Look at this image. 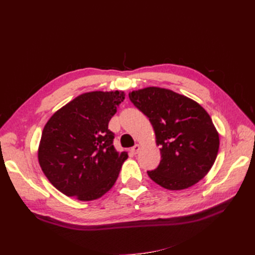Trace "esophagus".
<instances>
[{"label":"esophagus","instance_id":"34e87169","mask_svg":"<svg viewBox=\"0 0 255 255\" xmlns=\"http://www.w3.org/2000/svg\"><path fill=\"white\" fill-rule=\"evenodd\" d=\"M139 150H140V145L139 144H134L133 147L131 148V152L134 153V154H137L139 152Z\"/></svg>","mask_w":255,"mask_h":255}]
</instances>
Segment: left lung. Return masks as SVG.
Wrapping results in <instances>:
<instances>
[{
    "mask_svg": "<svg viewBox=\"0 0 255 255\" xmlns=\"http://www.w3.org/2000/svg\"><path fill=\"white\" fill-rule=\"evenodd\" d=\"M129 100L152 125L161 161L149 177L170 191L191 187L206 176L219 150V133L197 102L171 90L150 86Z\"/></svg>",
    "mask_w": 255,
    "mask_h": 255,
    "instance_id": "1",
    "label": "left lung"
}]
</instances>
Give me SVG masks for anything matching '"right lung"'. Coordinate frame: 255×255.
I'll return each instance as SVG.
<instances>
[{"instance_id": "add662e5", "label": "right lung", "mask_w": 255, "mask_h": 255, "mask_svg": "<svg viewBox=\"0 0 255 255\" xmlns=\"http://www.w3.org/2000/svg\"><path fill=\"white\" fill-rule=\"evenodd\" d=\"M124 100L122 91L88 92L49 118L41 133L38 161L58 191L90 202L114 186L128 154L114 148L108 123Z\"/></svg>"}]
</instances>
